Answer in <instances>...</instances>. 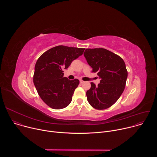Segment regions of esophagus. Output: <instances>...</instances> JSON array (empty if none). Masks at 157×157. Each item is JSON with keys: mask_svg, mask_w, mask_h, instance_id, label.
<instances>
[{"mask_svg": "<svg viewBox=\"0 0 157 157\" xmlns=\"http://www.w3.org/2000/svg\"><path fill=\"white\" fill-rule=\"evenodd\" d=\"M79 82H80V84H82V83H84V81H82V80H80V81H79Z\"/></svg>", "mask_w": 157, "mask_h": 157, "instance_id": "esophagus-1", "label": "esophagus"}]
</instances>
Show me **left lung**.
<instances>
[{"instance_id": "obj_1", "label": "left lung", "mask_w": 157, "mask_h": 157, "mask_svg": "<svg viewBox=\"0 0 157 157\" xmlns=\"http://www.w3.org/2000/svg\"><path fill=\"white\" fill-rule=\"evenodd\" d=\"M84 56L92 72L97 73L100 83L91 87L86 92L87 99L93 107L103 110L113 105L122 94L127 78L124 61L117 55L106 49L87 48Z\"/></svg>"}]
</instances>
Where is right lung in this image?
<instances>
[{
	"label": "right lung",
	"mask_w": 157,
	"mask_h": 157,
	"mask_svg": "<svg viewBox=\"0 0 157 157\" xmlns=\"http://www.w3.org/2000/svg\"><path fill=\"white\" fill-rule=\"evenodd\" d=\"M85 48L59 45L43 53L36 61L33 83L43 101L54 109L68 106L79 81L63 77V69L82 55Z\"/></svg>",
	"instance_id": "right-lung-1"
}]
</instances>
